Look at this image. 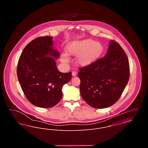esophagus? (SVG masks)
Instances as JSON below:
<instances>
[{
  "mask_svg": "<svg viewBox=\"0 0 148 148\" xmlns=\"http://www.w3.org/2000/svg\"><path fill=\"white\" fill-rule=\"evenodd\" d=\"M72 75L73 77H75L77 75V72L75 71H72Z\"/></svg>",
  "mask_w": 148,
  "mask_h": 148,
  "instance_id": "34e87169",
  "label": "esophagus"
}]
</instances>
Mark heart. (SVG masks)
Listing matches in <instances>:
<instances>
[{
  "label": "heart",
  "instance_id": "b5f03b06",
  "mask_svg": "<svg viewBox=\"0 0 148 148\" xmlns=\"http://www.w3.org/2000/svg\"><path fill=\"white\" fill-rule=\"evenodd\" d=\"M68 55L77 56V63L80 66H87L95 62L102 54L103 47L99 42L90 39L74 42L69 44L66 47ZM67 54H62L61 61L65 64L70 62Z\"/></svg>",
  "mask_w": 148,
  "mask_h": 148
}]
</instances>
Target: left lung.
Returning a JSON list of instances; mask_svg holds the SVG:
<instances>
[{
    "instance_id": "obj_1",
    "label": "left lung",
    "mask_w": 148,
    "mask_h": 148,
    "mask_svg": "<svg viewBox=\"0 0 148 148\" xmlns=\"http://www.w3.org/2000/svg\"><path fill=\"white\" fill-rule=\"evenodd\" d=\"M79 71L82 98L89 106L98 109L110 106L119 100L130 77L127 54L114 40L110 41L106 56Z\"/></svg>"
}]
</instances>
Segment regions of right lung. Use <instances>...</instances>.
<instances>
[{"mask_svg":"<svg viewBox=\"0 0 148 148\" xmlns=\"http://www.w3.org/2000/svg\"><path fill=\"white\" fill-rule=\"evenodd\" d=\"M53 37L40 36L24 48L17 65V76L26 98L34 106L51 108L60 101L63 86L69 82L71 72L62 73L55 59L59 53L52 48Z\"/></svg>","mask_w":148,"mask_h":148,"instance_id":"obj_1","label":"right lung"}]
</instances>
